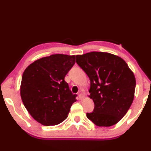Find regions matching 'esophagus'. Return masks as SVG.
<instances>
[{
	"mask_svg": "<svg viewBox=\"0 0 151 151\" xmlns=\"http://www.w3.org/2000/svg\"><path fill=\"white\" fill-rule=\"evenodd\" d=\"M78 98H79V99H80V100H83V99L85 98V96H84L83 94L80 93L78 94Z\"/></svg>",
	"mask_w": 151,
	"mask_h": 151,
	"instance_id": "34e87169",
	"label": "esophagus"
}]
</instances>
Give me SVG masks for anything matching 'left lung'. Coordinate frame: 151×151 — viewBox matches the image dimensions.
<instances>
[{
    "label": "left lung",
    "mask_w": 151,
    "mask_h": 151,
    "mask_svg": "<svg viewBox=\"0 0 151 151\" xmlns=\"http://www.w3.org/2000/svg\"><path fill=\"white\" fill-rule=\"evenodd\" d=\"M76 63L91 82L88 95L94 103L87 118L99 127H111L122 119L134 96L136 79L119 56L104 52L76 55Z\"/></svg>",
    "instance_id": "1"
}]
</instances>
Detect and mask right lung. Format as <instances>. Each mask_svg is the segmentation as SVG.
<instances>
[{
  "label": "right lung",
  "mask_w": 151,
  "mask_h": 151,
  "mask_svg": "<svg viewBox=\"0 0 151 151\" xmlns=\"http://www.w3.org/2000/svg\"><path fill=\"white\" fill-rule=\"evenodd\" d=\"M75 63V55H52L30 64L22 76V103L35 121L45 126L61 123L76 101L65 77Z\"/></svg>",
  "instance_id": "obj_1"
}]
</instances>
